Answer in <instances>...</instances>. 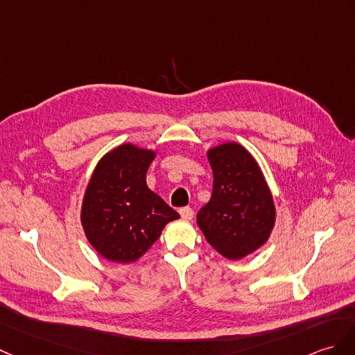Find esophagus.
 <instances>
[{"mask_svg": "<svg viewBox=\"0 0 355 355\" xmlns=\"http://www.w3.org/2000/svg\"><path fill=\"white\" fill-rule=\"evenodd\" d=\"M180 215H181V218L191 220L193 218V210L191 207H181L180 209Z\"/></svg>", "mask_w": 355, "mask_h": 355, "instance_id": "34e87169", "label": "esophagus"}]
</instances>
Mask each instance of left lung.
<instances>
[{
	"mask_svg": "<svg viewBox=\"0 0 355 355\" xmlns=\"http://www.w3.org/2000/svg\"><path fill=\"white\" fill-rule=\"evenodd\" d=\"M207 157L213 192L198 211V227L219 254L242 259L268 241L275 224L270 191L259 164L242 145H219Z\"/></svg>",
	"mask_w": 355,
	"mask_h": 355,
	"instance_id": "8db88e82",
	"label": "left lung"
}]
</instances>
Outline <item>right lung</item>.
Returning <instances> with one entry per match:
<instances>
[{"instance_id":"right-lung-1","label":"right lung","mask_w":355,"mask_h":355,"mask_svg":"<svg viewBox=\"0 0 355 355\" xmlns=\"http://www.w3.org/2000/svg\"><path fill=\"white\" fill-rule=\"evenodd\" d=\"M154 153L125 144L98 163L90 178L81 224L90 245L107 260L130 263L151 248L180 215L146 186Z\"/></svg>"}]
</instances>
